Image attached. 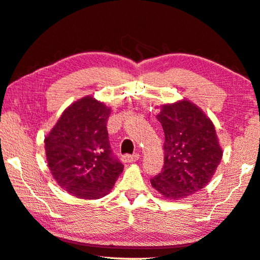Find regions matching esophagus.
Here are the masks:
<instances>
[{
	"instance_id": "34e87169",
	"label": "esophagus",
	"mask_w": 260,
	"mask_h": 260,
	"mask_svg": "<svg viewBox=\"0 0 260 260\" xmlns=\"http://www.w3.org/2000/svg\"><path fill=\"white\" fill-rule=\"evenodd\" d=\"M140 158V153H134V154H124L121 157V160L124 162H133L136 161V160H139Z\"/></svg>"
}]
</instances>
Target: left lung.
I'll list each match as a JSON object with an SVG mask.
<instances>
[{"label": "left lung", "mask_w": 260, "mask_h": 260, "mask_svg": "<svg viewBox=\"0 0 260 260\" xmlns=\"http://www.w3.org/2000/svg\"><path fill=\"white\" fill-rule=\"evenodd\" d=\"M157 118L165 133V162L150 182L164 197L177 200L208 184L223 151L214 124L190 101L162 106Z\"/></svg>", "instance_id": "obj_1"}]
</instances>
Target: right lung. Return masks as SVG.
<instances>
[{
  "label": "right lung",
  "mask_w": 260,
  "mask_h": 260,
  "mask_svg": "<svg viewBox=\"0 0 260 260\" xmlns=\"http://www.w3.org/2000/svg\"><path fill=\"white\" fill-rule=\"evenodd\" d=\"M110 108L92 96L69 106L45 138L48 166L56 183L82 199L109 192L124 169L111 150Z\"/></svg>",
  "instance_id": "add662e5"
}]
</instances>
